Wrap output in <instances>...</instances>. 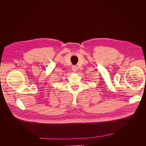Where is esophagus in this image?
Returning a JSON list of instances; mask_svg holds the SVG:
<instances>
[{
    "mask_svg": "<svg viewBox=\"0 0 146 146\" xmlns=\"http://www.w3.org/2000/svg\"><path fill=\"white\" fill-rule=\"evenodd\" d=\"M72 70H73L74 72H76V70H77V67L76 66H73L72 67Z\"/></svg>",
    "mask_w": 146,
    "mask_h": 146,
    "instance_id": "obj_1",
    "label": "esophagus"
}]
</instances>
